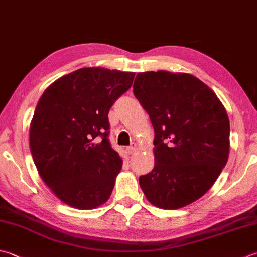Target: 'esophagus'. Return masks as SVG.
I'll return each mask as SVG.
<instances>
[{"label":"esophagus","mask_w":257,"mask_h":257,"mask_svg":"<svg viewBox=\"0 0 257 257\" xmlns=\"http://www.w3.org/2000/svg\"><path fill=\"white\" fill-rule=\"evenodd\" d=\"M126 150H127V153L128 154H132L133 152H135V150H137V144L132 143L131 145H128V147L126 148Z\"/></svg>","instance_id":"34e87169"}]
</instances>
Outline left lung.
<instances>
[{
  "label": "left lung",
  "mask_w": 257,
  "mask_h": 257,
  "mask_svg": "<svg viewBox=\"0 0 257 257\" xmlns=\"http://www.w3.org/2000/svg\"><path fill=\"white\" fill-rule=\"evenodd\" d=\"M133 93L154 128V168L141 176L147 199L162 209L196 201L214 185L229 153V119L206 84L189 74L140 72Z\"/></svg>",
  "instance_id": "left-lung-1"
}]
</instances>
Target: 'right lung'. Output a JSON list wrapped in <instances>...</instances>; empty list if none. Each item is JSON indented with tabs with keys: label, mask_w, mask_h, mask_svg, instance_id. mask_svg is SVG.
Here are the masks:
<instances>
[{
	"label": "right lung",
	"mask_w": 257,
	"mask_h": 257,
	"mask_svg": "<svg viewBox=\"0 0 257 257\" xmlns=\"http://www.w3.org/2000/svg\"><path fill=\"white\" fill-rule=\"evenodd\" d=\"M135 74L81 68L45 90L30 125L38 172L61 201L93 209L107 201L123 161L109 143L108 112Z\"/></svg>",
	"instance_id": "add662e5"
}]
</instances>
